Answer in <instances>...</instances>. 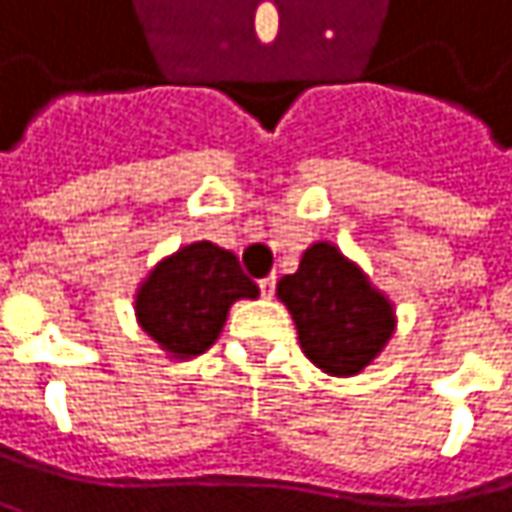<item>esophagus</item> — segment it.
Listing matches in <instances>:
<instances>
[{
	"label": "esophagus",
	"instance_id": "34e87169",
	"mask_svg": "<svg viewBox=\"0 0 512 512\" xmlns=\"http://www.w3.org/2000/svg\"><path fill=\"white\" fill-rule=\"evenodd\" d=\"M274 288H276V276H265V279H259V291H262V297H274Z\"/></svg>",
	"mask_w": 512,
	"mask_h": 512
}]
</instances>
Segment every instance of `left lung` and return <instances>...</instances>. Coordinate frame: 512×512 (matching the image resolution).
Returning a JSON list of instances; mask_svg holds the SVG:
<instances>
[{
    "mask_svg": "<svg viewBox=\"0 0 512 512\" xmlns=\"http://www.w3.org/2000/svg\"><path fill=\"white\" fill-rule=\"evenodd\" d=\"M276 297L294 317L306 358L329 376L361 373L396 329L393 303L329 241L311 244L297 274L279 279Z\"/></svg>",
    "mask_w": 512,
    "mask_h": 512,
    "instance_id": "obj_1",
    "label": "left lung"
}]
</instances>
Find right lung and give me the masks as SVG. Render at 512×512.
Instances as JSON below:
<instances>
[{"label":"right lung","instance_id":"right-lung-1","mask_svg":"<svg viewBox=\"0 0 512 512\" xmlns=\"http://www.w3.org/2000/svg\"><path fill=\"white\" fill-rule=\"evenodd\" d=\"M259 288L241 271L236 253L195 241L157 262L136 291V320L171 358L212 347L236 300H256Z\"/></svg>","mask_w":512,"mask_h":512}]
</instances>
